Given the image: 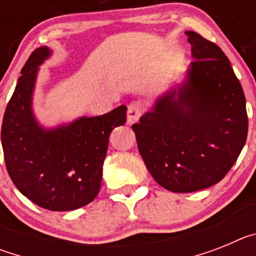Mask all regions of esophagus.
I'll list each match as a JSON object with an SVG mask.
<instances>
[{"instance_id":"obj_1","label":"esophagus","mask_w":256,"mask_h":256,"mask_svg":"<svg viewBox=\"0 0 256 256\" xmlns=\"http://www.w3.org/2000/svg\"><path fill=\"white\" fill-rule=\"evenodd\" d=\"M142 114V105L137 101H133L128 106V115H126V120L128 123H136Z\"/></svg>"}]
</instances>
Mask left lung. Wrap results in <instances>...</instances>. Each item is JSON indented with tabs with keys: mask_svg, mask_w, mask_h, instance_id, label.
<instances>
[{
	"mask_svg": "<svg viewBox=\"0 0 256 256\" xmlns=\"http://www.w3.org/2000/svg\"><path fill=\"white\" fill-rule=\"evenodd\" d=\"M186 34L194 61L184 82L132 126L154 180L178 194L223 180L242 150L248 126L245 94L224 52L196 32Z\"/></svg>",
	"mask_w": 256,
	"mask_h": 256,
	"instance_id": "8db88e82",
	"label": "left lung"
}]
</instances>
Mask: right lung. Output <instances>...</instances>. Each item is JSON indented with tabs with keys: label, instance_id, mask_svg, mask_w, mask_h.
I'll list each match as a JSON object with an SVG mask.
<instances>
[{
	"label": "right lung",
	"instance_id": "obj_1",
	"mask_svg": "<svg viewBox=\"0 0 256 256\" xmlns=\"http://www.w3.org/2000/svg\"><path fill=\"white\" fill-rule=\"evenodd\" d=\"M50 55L48 47H40L22 69L4 115L1 142L8 176L22 195L44 209L68 212L90 204L100 191L108 136L126 123V106L52 130L40 126L32 98L38 68Z\"/></svg>",
	"mask_w": 256,
	"mask_h": 256
}]
</instances>
